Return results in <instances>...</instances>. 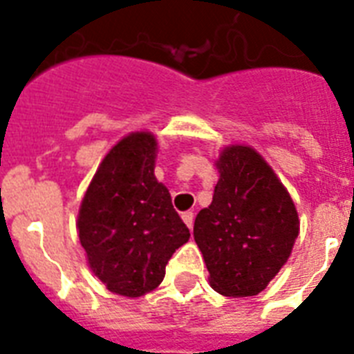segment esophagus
I'll use <instances>...</instances> for the list:
<instances>
[{"label":"esophagus","instance_id":"1","mask_svg":"<svg viewBox=\"0 0 354 354\" xmlns=\"http://www.w3.org/2000/svg\"><path fill=\"white\" fill-rule=\"evenodd\" d=\"M182 218H183V222L187 224L189 230H191V227H193V221H194V213H193V211H185V213H182Z\"/></svg>","mask_w":354,"mask_h":354}]
</instances>
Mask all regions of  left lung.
Segmentation results:
<instances>
[{
  "mask_svg": "<svg viewBox=\"0 0 354 354\" xmlns=\"http://www.w3.org/2000/svg\"><path fill=\"white\" fill-rule=\"evenodd\" d=\"M216 167L221 178L211 205L196 215L194 241L218 294L257 296L290 257L299 233L296 205L250 147H227Z\"/></svg>",
  "mask_w": 354,
  "mask_h": 354,
  "instance_id": "8db88e82",
  "label": "left lung"
}]
</instances>
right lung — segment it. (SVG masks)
Here are the masks:
<instances>
[{
  "label": "right lung",
  "mask_w": 354,
  "mask_h": 354,
  "mask_svg": "<svg viewBox=\"0 0 354 354\" xmlns=\"http://www.w3.org/2000/svg\"><path fill=\"white\" fill-rule=\"evenodd\" d=\"M156 149L149 132L121 139L97 169L79 211L90 268L119 296L154 290L172 253L191 236L167 187L156 180Z\"/></svg>",
  "instance_id": "add662e5"
}]
</instances>
